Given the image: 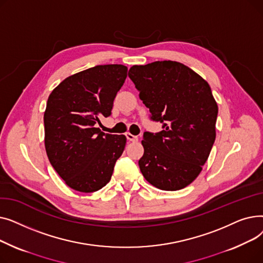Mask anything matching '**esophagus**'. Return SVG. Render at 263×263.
<instances>
[{"mask_svg": "<svg viewBox=\"0 0 263 263\" xmlns=\"http://www.w3.org/2000/svg\"><path fill=\"white\" fill-rule=\"evenodd\" d=\"M126 137H127V140L128 141H130V142H137L139 141V137H137L136 135H133V134H131V133H126Z\"/></svg>", "mask_w": 263, "mask_h": 263, "instance_id": "1", "label": "esophagus"}]
</instances>
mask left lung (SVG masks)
I'll list each match as a JSON object with an SVG mask.
<instances>
[{
    "label": "left lung",
    "mask_w": 263,
    "mask_h": 263,
    "mask_svg": "<svg viewBox=\"0 0 263 263\" xmlns=\"http://www.w3.org/2000/svg\"><path fill=\"white\" fill-rule=\"evenodd\" d=\"M129 78L163 130L144 132L140 170L164 191L187 186L200 174L215 141L218 108L211 88L185 65L163 61L132 66Z\"/></svg>",
    "instance_id": "1"
}]
</instances>
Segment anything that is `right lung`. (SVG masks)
<instances>
[{"instance_id":"add662e5","label":"right lung","mask_w":263,"mask_h":263,"mask_svg":"<svg viewBox=\"0 0 263 263\" xmlns=\"http://www.w3.org/2000/svg\"><path fill=\"white\" fill-rule=\"evenodd\" d=\"M127 72L123 65L95 66L68 77L49 96L44 115L47 156L76 191L91 193L106 185L123 153L126 136L96 127L100 116L112 114Z\"/></svg>"}]
</instances>
